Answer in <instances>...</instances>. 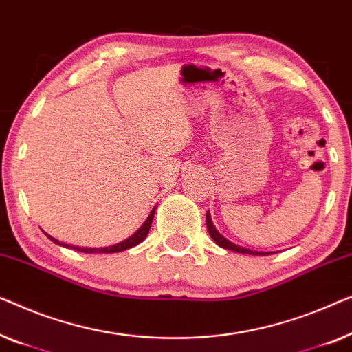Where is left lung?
I'll return each mask as SVG.
<instances>
[{
    "label": "left lung",
    "instance_id": "1",
    "mask_svg": "<svg viewBox=\"0 0 352 352\" xmlns=\"http://www.w3.org/2000/svg\"><path fill=\"white\" fill-rule=\"evenodd\" d=\"M206 223H207V230H209V234H210L212 239L215 241L217 245L223 247V249L237 252V254H247V255H271V254H273V252H271V254H270V252H256V250L245 249V247H241V245L234 244V242L228 241L226 237L223 234H220L219 230H217V228H215L214 221H212V219H210L209 212H207V215H206Z\"/></svg>",
    "mask_w": 352,
    "mask_h": 352
}]
</instances>
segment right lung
Listing matches in <instances>:
<instances>
[{"label":"right lung","mask_w":352,"mask_h":352,"mask_svg":"<svg viewBox=\"0 0 352 352\" xmlns=\"http://www.w3.org/2000/svg\"><path fill=\"white\" fill-rule=\"evenodd\" d=\"M155 212H156V206L153 207V210L150 212V215H148V219L145 220V223H143L138 230L133 232L132 236H129L127 239L118 242L115 245H110V247H78V245H70V244H63V242L57 241L56 237L49 236L47 232H44L49 239H51L54 244L57 245H62V247H67V249H75L78 252H84V254H116V252H122V250H127L131 249V247H135L140 244L142 241H145V237L148 236V231H150L151 223H153V217H155Z\"/></svg>","instance_id":"obj_1"}]
</instances>
